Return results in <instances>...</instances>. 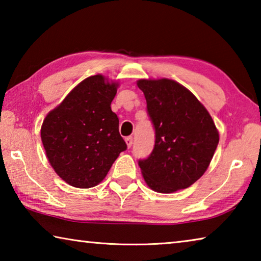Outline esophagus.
I'll list each match as a JSON object with an SVG mask.
<instances>
[{
  "label": "esophagus",
  "instance_id": "1",
  "mask_svg": "<svg viewBox=\"0 0 261 261\" xmlns=\"http://www.w3.org/2000/svg\"><path fill=\"white\" fill-rule=\"evenodd\" d=\"M125 143H126V145H127V147H131L132 144H134V138H132L131 136L125 137Z\"/></svg>",
  "mask_w": 261,
  "mask_h": 261
}]
</instances>
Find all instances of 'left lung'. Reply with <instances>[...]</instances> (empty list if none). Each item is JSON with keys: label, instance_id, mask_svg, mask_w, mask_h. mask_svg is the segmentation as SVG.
Instances as JSON below:
<instances>
[{"label": "left lung", "instance_id": "obj_1", "mask_svg": "<svg viewBox=\"0 0 261 261\" xmlns=\"http://www.w3.org/2000/svg\"><path fill=\"white\" fill-rule=\"evenodd\" d=\"M155 143L138 165L152 190L170 193L199 179L219 144V132L206 108L191 92L170 79H140Z\"/></svg>", "mask_w": 261, "mask_h": 261}]
</instances>
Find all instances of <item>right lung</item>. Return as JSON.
<instances>
[{"label": "right lung", "instance_id": "add662e5", "mask_svg": "<svg viewBox=\"0 0 261 261\" xmlns=\"http://www.w3.org/2000/svg\"><path fill=\"white\" fill-rule=\"evenodd\" d=\"M115 83L101 74L86 78L47 115L41 140L56 174L74 188L98 185L120 153L127 148L110 105Z\"/></svg>", "mask_w": 261, "mask_h": 261}]
</instances>
